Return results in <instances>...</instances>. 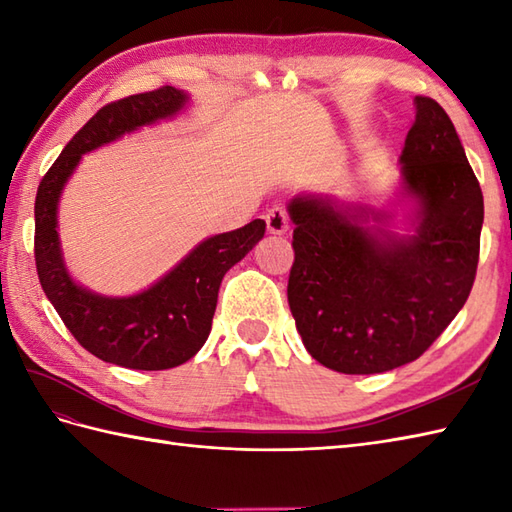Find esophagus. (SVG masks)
I'll return each instance as SVG.
<instances>
[{
    "instance_id": "34e87169",
    "label": "esophagus",
    "mask_w": 512,
    "mask_h": 512,
    "mask_svg": "<svg viewBox=\"0 0 512 512\" xmlns=\"http://www.w3.org/2000/svg\"><path fill=\"white\" fill-rule=\"evenodd\" d=\"M264 220H266L268 233H273V235H284L290 228V220H288V213L284 206H273V209L264 215Z\"/></svg>"
}]
</instances>
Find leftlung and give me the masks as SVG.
Listing matches in <instances>:
<instances>
[{
    "mask_svg": "<svg viewBox=\"0 0 512 512\" xmlns=\"http://www.w3.org/2000/svg\"><path fill=\"white\" fill-rule=\"evenodd\" d=\"M400 162L420 204L416 235L380 238L361 226L365 209L339 211L321 198L288 206V306L310 356L334 372L380 374L416 361L471 295L484 198L449 114L429 96H416Z\"/></svg>",
    "mask_w": 512,
    "mask_h": 512,
    "instance_id": "1",
    "label": "left lung"
}]
</instances>
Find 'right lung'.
Segmentation results:
<instances>
[{"instance_id": "1", "label": "right lung", "mask_w": 512, "mask_h": 512, "mask_svg": "<svg viewBox=\"0 0 512 512\" xmlns=\"http://www.w3.org/2000/svg\"><path fill=\"white\" fill-rule=\"evenodd\" d=\"M184 101L187 94L162 85L103 105L52 162L35 198V264L43 292L81 347L127 369L158 372L198 354L209 339L222 277L266 231L264 220H253L237 231L209 237L167 277L134 297H99L70 279L57 235V202L65 180L85 151L176 114Z\"/></svg>"}]
</instances>
